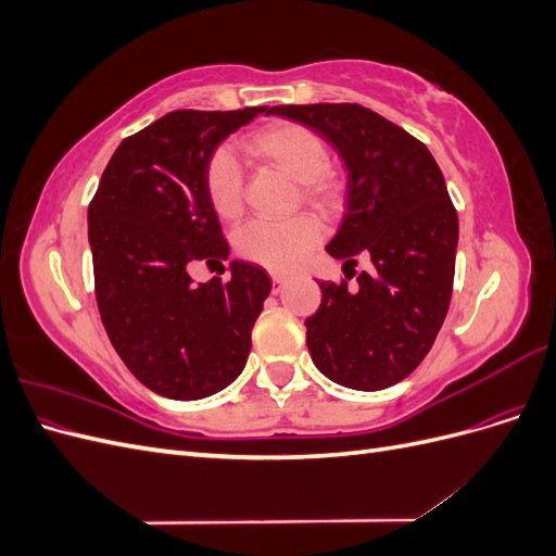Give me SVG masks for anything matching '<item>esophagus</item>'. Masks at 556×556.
<instances>
[{"label": "esophagus", "mask_w": 556, "mask_h": 556, "mask_svg": "<svg viewBox=\"0 0 556 556\" xmlns=\"http://www.w3.org/2000/svg\"><path fill=\"white\" fill-rule=\"evenodd\" d=\"M271 282H274V292H280L282 285H285V276L280 274H271Z\"/></svg>", "instance_id": "obj_1"}]
</instances>
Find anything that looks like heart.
Masks as SVG:
<instances>
[{
    "mask_svg": "<svg viewBox=\"0 0 556 556\" xmlns=\"http://www.w3.org/2000/svg\"><path fill=\"white\" fill-rule=\"evenodd\" d=\"M245 148L285 176L299 182V194L313 206L331 211L341 201V185L327 169L329 150L317 134L296 123H278L252 134ZM206 192L213 211L225 220H237L243 211V176L229 150H217L206 169ZM319 241V225L311 217L285 223H250L237 237V252L271 271H290Z\"/></svg>",
    "mask_w": 556,
    "mask_h": 556,
    "instance_id": "heart-1",
    "label": "heart"
}]
</instances>
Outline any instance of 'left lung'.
Wrapping results in <instances>:
<instances>
[{"instance_id": "1", "label": "left lung", "mask_w": 556, "mask_h": 556, "mask_svg": "<svg viewBox=\"0 0 556 556\" xmlns=\"http://www.w3.org/2000/svg\"><path fill=\"white\" fill-rule=\"evenodd\" d=\"M315 129L348 169V208L327 243L333 260L371 257L357 290L317 280L323 304L306 319L319 374L376 392L408 378L427 357L450 308L459 220L425 143L359 104L274 106Z\"/></svg>"}]
</instances>
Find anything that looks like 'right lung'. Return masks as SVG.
Segmentation results:
<instances>
[{
	"label": "right lung",
	"mask_w": 556,
	"mask_h": 556,
	"mask_svg": "<svg viewBox=\"0 0 556 556\" xmlns=\"http://www.w3.org/2000/svg\"><path fill=\"white\" fill-rule=\"evenodd\" d=\"M266 106L172 111L113 153L88 208L97 306L125 366L155 394L204 399L237 380L271 292L264 268L194 282L190 264L227 260L206 169L229 134Z\"/></svg>",
	"instance_id": "obj_1"
}]
</instances>
